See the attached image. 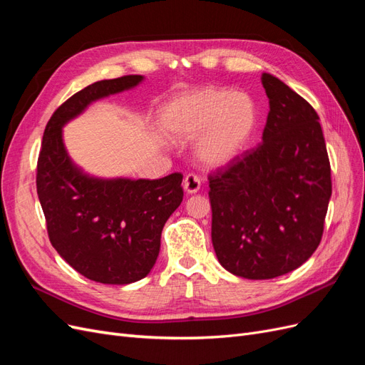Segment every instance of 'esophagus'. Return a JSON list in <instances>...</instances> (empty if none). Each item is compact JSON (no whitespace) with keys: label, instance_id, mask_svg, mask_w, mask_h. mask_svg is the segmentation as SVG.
<instances>
[{"label":"esophagus","instance_id":"obj_1","mask_svg":"<svg viewBox=\"0 0 365 365\" xmlns=\"http://www.w3.org/2000/svg\"><path fill=\"white\" fill-rule=\"evenodd\" d=\"M182 185H184V190H185L187 193H189V195H193V193H196V192H200V189H201V180H200V176L195 175V173L185 175Z\"/></svg>","mask_w":365,"mask_h":365}]
</instances>
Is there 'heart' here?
<instances>
[{
	"mask_svg": "<svg viewBox=\"0 0 365 365\" xmlns=\"http://www.w3.org/2000/svg\"><path fill=\"white\" fill-rule=\"evenodd\" d=\"M257 120V105L250 94L220 86L182 93L161 111V125L170 138L187 141L201 134L197 157L215 168L230 164L245 150Z\"/></svg>",
	"mask_w": 365,
	"mask_h": 365,
	"instance_id": "b5f03b06",
	"label": "heart"
}]
</instances>
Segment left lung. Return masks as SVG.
Returning <instances> with one entry per match:
<instances>
[{
  "mask_svg": "<svg viewBox=\"0 0 365 365\" xmlns=\"http://www.w3.org/2000/svg\"><path fill=\"white\" fill-rule=\"evenodd\" d=\"M262 85L269 98L262 145L208 176L217 260L250 280L288 274L312 256L332 195L315 109L272 74Z\"/></svg>",
  "mask_w": 365,
  "mask_h": 365,
  "instance_id": "8db88e82",
  "label": "left lung"
}]
</instances>
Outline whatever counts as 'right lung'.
Listing matches in <instances>:
<instances>
[{"mask_svg": "<svg viewBox=\"0 0 365 365\" xmlns=\"http://www.w3.org/2000/svg\"><path fill=\"white\" fill-rule=\"evenodd\" d=\"M130 74L88 85L63 102L43 130L36 189L51 245L83 277L105 284L141 280L157 262L165 220L182 201V175L103 180L71 161L62 128L98 98L137 86Z\"/></svg>", "mask_w": 365, "mask_h": 365, "instance_id": "right-lung-1", "label": "right lung"}]
</instances>
